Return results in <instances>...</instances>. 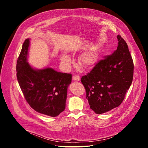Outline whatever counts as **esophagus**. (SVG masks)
<instances>
[{
	"label": "esophagus",
	"mask_w": 148,
	"mask_h": 148,
	"mask_svg": "<svg viewBox=\"0 0 148 148\" xmlns=\"http://www.w3.org/2000/svg\"><path fill=\"white\" fill-rule=\"evenodd\" d=\"M73 79L74 80V81H79L80 80V77H79V76L78 75H75L73 77Z\"/></svg>",
	"instance_id": "obj_1"
}]
</instances>
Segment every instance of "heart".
I'll use <instances>...</instances> for the list:
<instances>
[{
    "label": "heart",
    "instance_id": "heart-1",
    "mask_svg": "<svg viewBox=\"0 0 148 148\" xmlns=\"http://www.w3.org/2000/svg\"><path fill=\"white\" fill-rule=\"evenodd\" d=\"M97 59L96 53L93 51H88L82 53L78 59V63L83 68L89 69L96 64ZM61 60L65 65H69L71 62L70 57L66 54L62 56Z\"/></svg>",
    "mask_w": 148,
    "mask_h": 148
}]
</instances>
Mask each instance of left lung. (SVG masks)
Wrapping results in <instances>:
<instances>
[{
    "instance_id": "8db88e82",
    "label": "left lung",
    "mask_w": 148,
    "mask_h": 148,
    "mask_svg": "<svg viewBox=\"0 0 148 148\" xmlns=\"http://www.w3.org/2000/svg\"><path fill=\"white\" fill-rule=\"evenodd\" d=\"M117 39V49L81 79L90 109L97 114L119 106L133 81L134 65L128 45L120 35Z\"/></svg>"
}]
</instances>
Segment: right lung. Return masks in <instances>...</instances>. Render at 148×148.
Listing matches in <instances>:
<instances>
[{
	"mask_svg": "<svg viewBox=\"0 0 148 148\" xmlns=\"http://www.w3.org/2000/svg\"><path fill=\"white\" fill-rule=\"evenodd\" d=\"M29 39H26L16 62V77L26 101L39 113L56 117L65 109L71 74L52 68L35 69L27 62Z\"/></svg>",
	"mask_w": 148,
	"mask_h": 148,
	"instance_id": "add662e5",
	"label": "right lung"
}]
</instances>
